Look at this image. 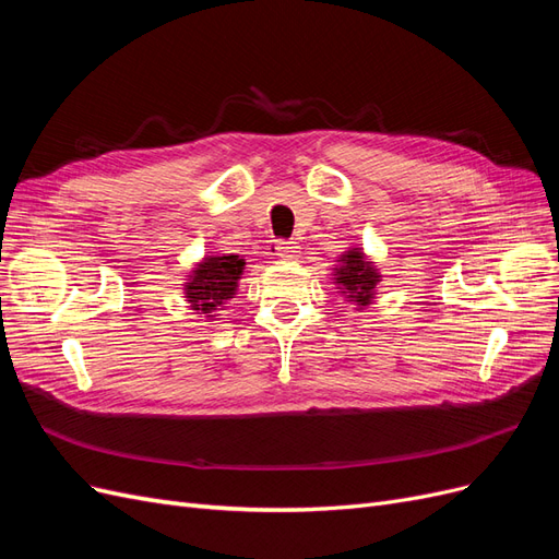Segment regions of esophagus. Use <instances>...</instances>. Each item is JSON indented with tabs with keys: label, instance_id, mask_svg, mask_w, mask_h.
Wrapping results in <instances>:
<instances>
[{
	"label": "esophagus",
	"instance_id": "1",
	"mask_svg": "<svg viewBox=\"0 0 559 559\" xmlns=\"http://www.w3.org/2000/svg\"><path fill=\"white\" fill-rule=\"evenodd\" d=\"M298 242L292 240H277L275 242V253L280 259H296L298 257Z\"/></svg>",
	"mask_w": 559,
	"mask_h": 559
}]
</instances>
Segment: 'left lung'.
Here are the masks:
<instances>
[{"instance_id": "obj_1", "label": "left lung", "mask_w": 559, "mask_h": 559, "mask_svg": "<svg viewBox=\"0 0 559 559\" xmlns=\"http://www.w3.org/2000/svg\"><path fill=\"white\" fill-rule=\"evenodd\" d=\"M343 267H335L337 270V284H343V294H347V298H354L359 302V306H368L370 298H373L376 292V284L380 282L376 267L370 265L364 253L359 249H352L347 251L345 257L341 259Z\"/></svg>"}]
</instances>
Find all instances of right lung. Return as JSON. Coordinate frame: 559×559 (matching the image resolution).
Returning <instances> with one entry per match:
<instances>
[{"mask_svg": "<svg viewBox=\"0 0 559 559\" xmlns=\"http://www.w3.org/2000/svg\"><path fill=\"white\" fill-rule=\"evenodd\" d=\"M242 270L245 261L240 257H212L202 261L191 282H186V298L191 308L200 314L216 312L238 289Z\"/></svg>", "mask_w": 559, "mask_h": 559, "instance_id": "right-lung-1", "label": "right lung"}]
</instances>
